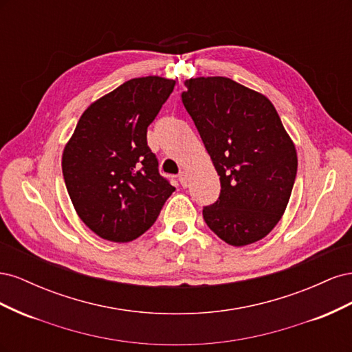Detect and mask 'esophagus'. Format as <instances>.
<instances>
[{"label":"esophagus","mask_w":352,"mask_h":352,"mask_svg":"<svg viewBox=\"0 0 352 352\" xmlns=\"http://www.w3.org/2000/svg\"><path fill=\"white\" fill-rule=\"evenodd\" d=\"M179 182H180V185H182L184 188L188 186L189 179H188V173H186V172H180V173H179Z\"/></svg>","instance_id":"34e87169"}]
</instances>
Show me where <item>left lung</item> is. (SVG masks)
Wrapping results in <instances>:
<instances>
[{
	"label": "left lung",
	"mask_w": 352,
	"mask_h": 352,
	"mask_svg": "<svg viewBox=\"0 0 352 352\" xmlns=\"http://www.w3.org/2000/svg\"><path fill=\"white\" fill-rule=\"evenodd\" d=\"M182 102L220 176V197L202 210L233 247L267 236L289 202L298 158L274 105L223 76L185 80Z\"/></svg>",
	"instance_id": "left-lung-1"
}]
</instances>
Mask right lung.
<instances>
[{
	"mask_svg": "<svg viewBox=\"0 0 352 352\" xmlns=\"http://www.w3.org/2000/svg\"><path fill=\"white\" fill-rule=\"evenodd\" d=\"M176 82L135 78L83 111L61 158L69 197L80 220L111 242L150 229L175 186L158 173L146 129Z\"/></svg>",
	"mask_w": 352,
	"mask_h": 352,
	"instance_id": "right-lung-1",
	"label": "right lung"
}]
</instances>
